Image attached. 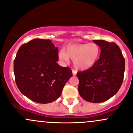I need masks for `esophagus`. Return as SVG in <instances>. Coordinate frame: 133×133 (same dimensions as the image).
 <instances>
[{"label": "esophagus", "instance_id": "34e87169", "mask_svg": "<svg viewBox=\"0 0 133 133\" xmlns=\"http://www.w3.org/2000/svg\"><path fill=\"white\" fill-rule=\"evenodd\" d=\"M72 73H73V75H76V73H77V71H76V70H75V69H72Z\"/></svg>", "mask_w": 133, "mask_h": 133}]
</instances>
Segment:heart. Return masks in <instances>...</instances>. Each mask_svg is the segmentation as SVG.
<instances>
[{
  "instance_id": "b5f03b06",
  "label": "heart",
  "mask_w": 133,
  "mask_h": 133,
  "mask_svg": "<svg viewBox=\"0 0 133 133\" xmlns=\"http://www.w3.org/2000/svg\"><path fill=\"white\" fill-rule=\"evenodd\" d=\"M100 53V47L95 43L72 44L59 52L58 58L63 62H68L70 58L76 69L86 70L95 65Z\"/></svg>"
}]
</instances>
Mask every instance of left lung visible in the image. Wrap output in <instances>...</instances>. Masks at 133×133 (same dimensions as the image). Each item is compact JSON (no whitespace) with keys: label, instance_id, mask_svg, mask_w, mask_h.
<instances>
[{"label":"left lung","instance_id":"1","mask_svg":"<svg viewBox=\"0 0 133 133\" xmlns=\"http://www.w3.org/2000/svg\"><path fill=\"white\" fill-rule=\"evenodd\" d=\"M101 49L100 58L89 69L78 71V92L86 101L100 103L118 91L124 80L125 59L115 42L95 40Z\"/></svg>","mask_w":133,"mask_h":133}]
</instances>
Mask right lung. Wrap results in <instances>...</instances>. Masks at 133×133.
I'll use <instances>...</instances> for the list:
<instances>
[{
    "mask_svg": "<svg viewBox=\"0 0 133 133\" xmlns=\"http://www.w3.org/2000/svg\"><path fill=\"white\" fill-rule=\"evenodd\" d=\"M58 48L50 40L36 38L20 47L14 60L15 82L20 91L33 101L48 104L60 97L72 76L69 67H62Z\"/></svg>",
    "mask_w": 133,
    "mask_h": 133,
    "instance_id": "add662e5",
    "label": "right lung"
}]
</instances>
